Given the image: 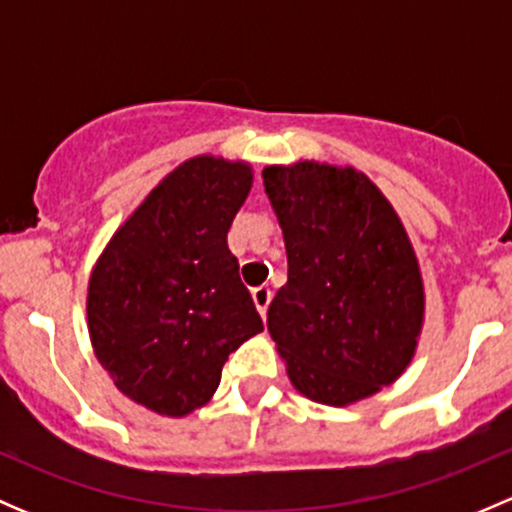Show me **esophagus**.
<instances>
[{
	"instance_id": "34e87169",
	"label": "esophagus",
	"mask_w": 512,
	"mask_h": 512,
	"mask_svg": "<svg viewBox=\"0 0 512 512\" xmlns=\"http://www.w3.org/2000/svg\"><path fill=\"white\" fill-rule=\"evenodd\" d=\"M252 302H255L257 312H260L262 317H265L267 307H270V302H272V289L265 287V285L255 287V289H252Z\"/></svg>"
}]
</instances>
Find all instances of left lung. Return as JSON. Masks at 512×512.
I'll return each instance as SVG.
<instances>
[{"mask_svg": "<svg viewBox=\"0 0 512 512\" xmlns=\"http://www.w3.org/2000/svg\"><path fill=\"white\" fill-rule=\"evenodd\" d=\"M287 247V285L267 329L294 389L349 406L394 384L414 359L426 292L411 237L386 195L352 165H267Z\"/></svg>", "mask_w": 512, "mask_h": 512, "instance_id": "left-lung-1", "label": "left lung"}]
</instances>
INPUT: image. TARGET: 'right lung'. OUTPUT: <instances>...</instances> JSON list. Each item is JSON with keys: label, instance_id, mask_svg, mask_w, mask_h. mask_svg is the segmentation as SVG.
<instances>
[{"label": "right lung", "instance_id": "right-lung-1", "mask_svg": "<svg viewBox=\"0 0 512 512\" xmlns=\"http://www.w3.org/2000/svg\"><path fill=\"white\" fill-rule=\"evenodd\" d=\"M250 188L245 160L188 158L113 232L91 270L96 359L153 414L183 418L208 404L227 356L262 332L227 247Z\"/></svg>", "mask_w": 512, "mask_h": 512}]
</instances>
